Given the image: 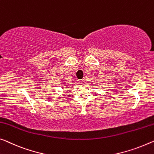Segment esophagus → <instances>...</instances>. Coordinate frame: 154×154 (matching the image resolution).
<instances>
[{
  "label": "esophagus",
  "instance_id": "obj_1",
  "mask_svg": "<svg viewBox=\"0 0 154 154\" xmlns=\"http://www.w3.org/2000/svg\"><path fill=\"white\" fill-rule=\"evenodd\" d=\"M80 82H81V83L83 85L85 84V80H83V79L81 80V81H80Z\"/></svg>",
  "mask_w": 154,
  "mask_h": 154
}]
</instances>
